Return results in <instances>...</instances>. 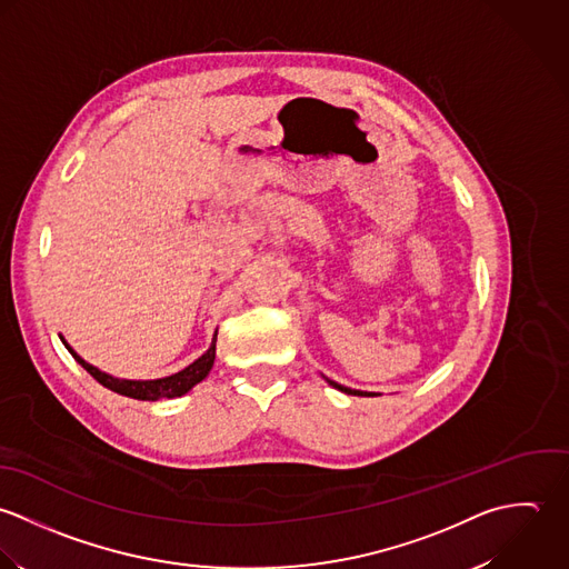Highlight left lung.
Returning <instances> with one entry per match:
<instances>
[{"mask_svg": "<svg viewBox=\"0 0 569 569\" xmlns=\"http://www.w3.org/2000/svg\"><path fill=\"white\" fill-rule=\"evenodd\" d=\"M326 378V376H323ZM335 389H339L342 393H347V396H376V393H369V391H358V389H349V387H342L339 382H335V380H330V378H326Z\"/></svg>", "mask_w": 569, "mask_h": 569, "instance_id": "obj_1", "label": "left lung"}]
</instances>
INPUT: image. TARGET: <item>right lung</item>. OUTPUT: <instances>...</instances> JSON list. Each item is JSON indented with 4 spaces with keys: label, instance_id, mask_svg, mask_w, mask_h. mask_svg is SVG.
Instances as JSON below:
<instances>
[{
    "label": "right lung",
    "instance_id": "1",
    "mask_svg": "<svg viewBox=\"0 0 569 569\" xmlns=\"http://www.w3.org/2000/svg\"><path fill=\"white\" fill-rule=\"evenodd\" d=\"M59 339L66 345V349L74 356V360L94 378L99 380L103 387L112 389L120 396H127V398H133V400H160V398H180L184 396L187 391H191L198 382H202L213 362H216V342H218V332L213 335V342L211 347L198 358L193 360L189 367H184L182 371L173 373V376H167V378H156V380H124V378H114L101 369H97L94 365L86 362L68 342L59 335Z\"/></svg>",
    "mask_w": 569,
    "mask_h": 569
}]
</instances>
